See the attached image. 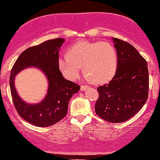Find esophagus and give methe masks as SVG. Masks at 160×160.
I'll return each mask as SVG.
<instances>
[{"instance_id":"34e87169","label":"esophagus","mask_w":160,"mask_h":160,"mask_svg":"<svg viewBox=\"0 0 160 160\" xmlns=\"http://www.w3.org/2000/svg\"><path fill=\"white\" fill-rule=\"evenodd\" d=\"M88 86H81V90H82V91H84V90H85L86 89H88Z\"/></svg>"}]
</instances>
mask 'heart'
Returning a JSON list of instances; mask_svg holds the SVG:
<instances>
[{
	"label": "heart",
	"instance_id": "heart-1",
	"mask_svg": "<svg viewBox=\"0 0 160 160\" xmlns=\"http://www.w3.org/2000/svg\"><path fill=\"white\" fill-rule=\"evenodd\" d=\"M57 62L59 70L69 81L78 78L83 66L87 78L104 83L116 73L118 55L113 45L107 41H82L71 45L68 54L59 55Z\"/></svg>",
	"mask_w": 160,
	"mask_h": 160
}]
</instances>
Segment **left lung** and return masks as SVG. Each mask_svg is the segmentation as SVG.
<instances>
[{"instance_id":"obj_1","label":"left lung","mask_w":160,"mask_h":160,"mask_svg":"<svg viewBox=\"0 0 160 160\" xmlns=\"http://www.w3.org/2000/svg\"><path fill=\"white\" fill-rule=\"evenodd\" d=\"M112 39L118 55L117 70L109 83L98 88L95 111L106 121L120 123L133 117L146 102L148 70L137 49L120 39Z\"/></svg>"}]
</instances>
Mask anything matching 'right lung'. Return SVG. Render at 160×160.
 <instances>
[{
    "label": "right lung",
    "mask_w": 160,
    "mask_h": 160,
    "mask_svg": "<svg viewBox=\"0 0 160 160\" xmlns=\"http://www.w3.org/2000/svg\"><path fill=\"white\" fill-rule=\"evenodd\" d=\"M64 41L61 38L51 39L29 47L20 55L12 68L9 86L14 105L23 119L38 127H48L62 120L68 113L70 98L80 90V86L65 79L58 68L59 50ZM30 67L41 70L48 82L46 96L35 104L23 100L14 87L17 75Z\"/></svg>",
    "instance_id": "obj_1"
}]
</instances>
